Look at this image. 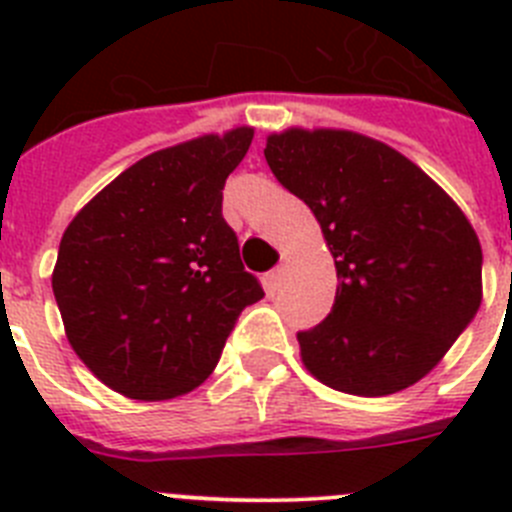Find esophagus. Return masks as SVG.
<instances>
[{"instance_id":"34e87169","label":"esophagus","mask_w":512,"mask_h":512,"mask_svg":"<svg viewBox=\"0 0 512 512\" xmlns=\"http://www.w3.org/2000/svg\"><path fill=\"white\" fill-rule=\"evenodd\" d=\"M282 277H284V266H277V269H271L266 274V292L269 295H277V289L282 287Z\"/></svg>"}]
</instances>
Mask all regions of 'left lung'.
Returning a JSON list of instances; mask_svg holds the SVG:
<instances>
[{"instance_id": "obj_1", "label": "left lung", "mask_w": 512, "mask_h": 512, "mask_svg": "<svg viewBox=\"0 0 512 512\" xmlns=\"http://www.w3.org/2000/svg\"><path fill=\"white\" fill-rule=\"evenodd\" d=\"M264 156L336 259L333 310L297 333L312 377L359 397L423 379L482 302V248L464 212L413 161L359 133L292 128L269 135Z\"/></svg>"}]
</instances>
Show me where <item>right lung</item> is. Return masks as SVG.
I'll return each mask as SVG.
<instances>
[{"instance_id": "1", "label": "right lung", "mask_w": 512, "mask_h": 512, "mask_svg": "<svg viewBox=\"0 0 512 512\" xmlns=\"http://www.w3.org/2000/svg\"><path fill=\"white\" fill-rule=\"evenodd\" d=\"M251 128L140 158L71 220L53 295L71 348L107 387L171 400L200 387L235 320L264 297L223 217Z\"/></svg>"}]
</instances>
